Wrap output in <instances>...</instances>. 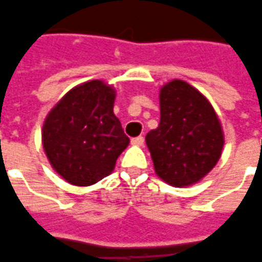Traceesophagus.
I'll use <instances>...</instances> for the list:
<instances>
[{"label": "esophagus", "instance_id": "34e87169", "mask_svg": "<svg viewBox=\"0 0 262 262\" xmlns=\"http://www.w3.org/2000/svg\"><path fill=\"white\" fill-rule=\"evenodd\" d=\"M131 144L135 146H142L144 145V137H137V138L131 139Z\"/></svg>", "mask_w": 262, "mask_h": 262}]
</instances>
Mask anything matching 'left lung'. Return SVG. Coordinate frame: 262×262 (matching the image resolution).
Returning a JSON list of instances; mask_svg holds the SVG:
<instances>
[{
	"label": "left lung",
	"mask_w": 262,
	"mask_h": 262,
	"mask_svg": "<svg viewBox=\"0 0 262 262\" xmlns=\"http://www.w3.org/2000/svg\"><path fill=\"white\" fill-rule=\"evenodd\" d=\"M160 123L146 134L155 173L173 187L201 181L221 159L225 134L207 97L181 79L160 88Z\"/></svg>",
	"instance_id": "left-lung-1"
}]
</instances>
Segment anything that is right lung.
Masks as SVG:
<instances>
[{
  "instance_id": "obj_1",
  "label": "right lung",
  "mask_w": 262,
  "mask_h": 262,
  "mask_svg": "<svg viewBox=\"0 0 262 262\" xmlns=\"http://www.w3.org/2000/svg\"><path fill=\"white\" fill-rule=\"evenodd\" d=\"M116 89L100 79L76 85L45 118L41 144L51 167L72 186L88 187L112 174L129 144L113 112Z\"/></svg>"
}]
</instances>
